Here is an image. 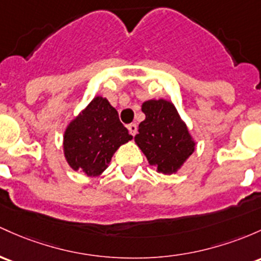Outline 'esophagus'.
Segmentation results:
<instances>
[{"label": "esophagus", "instance_id": "esophagus-1", "mask_svg": "<svg viewBox=\"0 0 261 261\" xmlns=\"http://www.w3.org/2000/svg\"><path fill=\"white\" fill-rule=\"evenodd\" d=\"M127 128H128V133H130L131 135L133 136L136 135V133H137V125L136 124H130L127 126Z\"/></svg>", "mask_w": 261, "mask_h": 261}]
</instances>
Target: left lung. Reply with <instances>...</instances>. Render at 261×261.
<instances>
[{
  "instance_id": "8db88e82",
  "label": "left lung",
  "mask_w": 261,
  "mask_h": 261,
  "mask_svg": "<svg viewBox=\"0 0 261 261\" xmlns=\"http://www.w3.org/2000/svg\"><path fill=\"white\" fill-rule=\"evenodd\" d=\"M141 110L146 119L139 125L135 142L157 172L176 173L196 148L187 125L165 99L147 100Z\"/></svg>"
}]
</instances>
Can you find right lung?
Instances as JSON below:
<instances>
[{
  "mask_svg": "<svg viewBox=\"0 0 261 261\" xmlns=\"http://www.w3.org/2000/svg\"><path fill=\"white\" fill-rule=\"evenodd\" d=\"M133 139L108 99L95 96L65 128L64 156L74 171L98 177L121 145Z\"/></svg>",
  "mask_w": 261,
  "mask_h": 261,
  "instance_id": "1",
  "label": "right lung"
}]
</instances>
